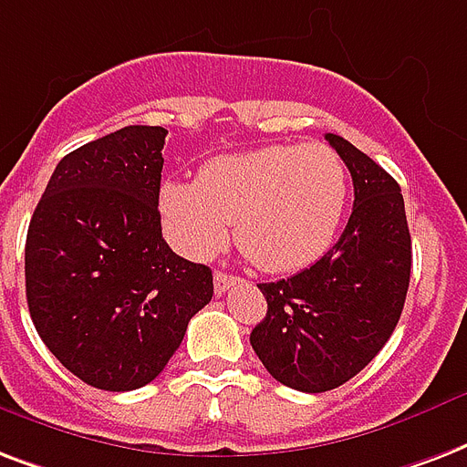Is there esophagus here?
Returning a JSON list of instances; mask_svg holds the SVG:
<instances>
[{
    "instance_id": "34e87169",
    "label": "esophagus",
    "mask_w": 467,
    "mask_h": 467,
    "mask_svg": "<svg viewBox=\"0 0 467 467\" xmlns=\"http://www.w3.org/2000/svg\"><path fill=\"white\" fill-rule=\"evenodd\" d=\"M237 281H240V279H237V276H233V274L215 272V276H213V284H215V294H218V296H223L227 289H233Z\"/></svg>"
}]
</instances>
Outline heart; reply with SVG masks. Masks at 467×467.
Masks as SVG:
<instances>
[{
  "label": "heart",
  "instance_id": "b5f03b06",
  "mask_svg": "<svg viewBox=\"0 0 467 467\" xmlns=\"http://www.w3.org/2000/svg\"><path fill=\"white\" fill-rule=\"evenodd\" d=\"M350 178L323 144H269L210 159L198 181H166L159 195L171 244L208 259L227 237L265 272L291 274L316 265L343 223Z\"/></svg>",
  "mask_w": 467,
  "mask_h": 467
}]
</instances>
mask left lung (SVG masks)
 Masks as SVG:
<instances>
[{"label": "left lung", "mask_w": 467, "mask_h": 467, "mask_svg": "<svg viewBox=\"0 0 467 467\" xmlns=\"http://www.w3.org/2000/svg\"><path fill=\"white\" fill-rule=\"evenodd\" d=\"M326 139L350 171L352 215L316 265L259 284L266 316L249 336L276 382L308 394L336 389L382 350L400 323L411 276L400 183L348 139Z\"/></svg>", "instance_id": "8db88e82"}]
</instances>
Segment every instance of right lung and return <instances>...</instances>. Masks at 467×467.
<instances>
[{"label": "right lung", "mask_w": 467, "mask_h": 467, "mask_svg": "<svg viewBox=\"0 0 467 467\" xmlns=\"http://www.w3.org/2000/svg\"><path fill=\"white\" fill-rule=\"evenodd\" d=\"M166 134L131 124L63 156L28 223L31 320L60 365L98 389L156 379L213 298V272L161 234Z\"/></svg>", "instance_id": "add662e5"}]
</instances>
